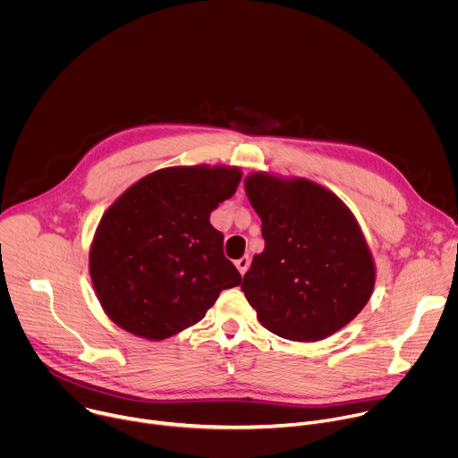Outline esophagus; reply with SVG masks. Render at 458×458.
Returning a JSON list of instances; mask_svg holds the SVG:
<instances>
[{
	"label": "esophagus",
	"instance_id": "1",
	"mask_svg": "<svg viewBox=\"0 0 458 458\" xmlns=\"http://www.w3.org/2000/svg\"><path fill=\"white\" fill-rule=\"evenodd\" d=\"M235 267H237L239 274L244 276L246 270H248V267H250V257H241V259H237V260H235Z\"/></svg>",
	"mask_w": 458,
	"mask_h": 458
}]
</instances>
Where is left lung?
I'll return each mask as SVG.
<instances>
[{
    "label": "left lung",
    "mask_w": 458,
    "mask_h": 458,
    "mask_svg": "<svg viewBox=\"0 0 458 458\" xmlns=\"http://www.w3.org/2000/svg\"><path fill=\"white\" fill-rule=\"evenodd\" d=\"M265 250L241 290L272 334L299 343L334 335L366 306L375 263L352 210L304 177L253 172L244 179Z\"/></svg>",
    "instance_id": "left-lung-1"
}]
</instances>
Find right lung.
I'll use <instances>...</instances> for the list:
<instances>
[{"label":"right lung","instance_id":"obj_1","mask_svg":"<svg viewBox=\"0 0 458 458\" xmlns=\"http://www.w3.org/2000/svg\"><path fill=\"white\" fill-rule=\"evenodd\" d=\"M237 166L195 165L156 170L108 207L89 255L105 313L148 341L198 324L219 293L241 284L223 253L210 214L235 193Z\"/></svg>","mask_w":458,"mask_h":458}]
</instances>
